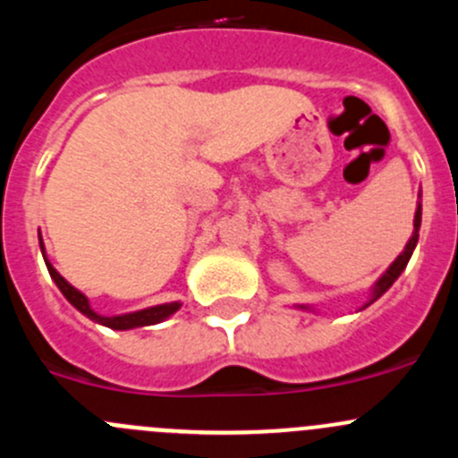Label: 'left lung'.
<instances>
[{
  "instance_id": "left-lung-1",
  "label": "left lung",
  "mask_w": 458,
  "mask_h": 458,
  "mask_svg": "<svg viewBox=\"0 0 458 458\" xmlns=\"http://www.w3.org/2000/svg\"><path fill=\"white\" fill-rule=\"evenodd\" d=\"M421 192H419V201H417V210H414V230H412V237L408 239V243H405V248L403 250H401V255L394 259V261L390 263V267H387L386 272H383L381 276H378L377 281H374V285L370 288V294H368V301L363 303V308L361 310H366L368 306H372L374 301H377L378 297H383V294L387 293V290L392 288V284H394L396 279H399L401 276V272L405 270V266H408V261H410V257H412V252H414V248H417V243H419V228H421ZM297 308V310H303V312H315L317 315V310L312 306H294Z\"/></svg>"
}]
</instances>
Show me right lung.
<instances>
[{"label":"right lung","instance_id":"right-lung-1","mask_svg":"<svg viewBox=\"0 0 458 458\" xmlns=\"http://www.w3.org/2000/svg\"><path fill=\"white\" fill-rule=\"evenodd\" d=\"M39 248H41V257H44L46 267H48L50 276H53L55 285L62 290L64 297L68 299L72 308L81 312V315L90 318V321L99 323V326L110 327V330H135V327H143V326H155V323L165 321L168 317H173L174 312L182 308V301H170V303H159V306H150V308H143V310H135V312H123V315H113V317H106L99 315V312L92 310L90 301L84 293L75 288V285L68 284L62 275L53 267V263L48 261L46 257V246H44V239H41V230H39Z\"/></svg>","mask_w":458,"mask_h":458}]
</instances>
